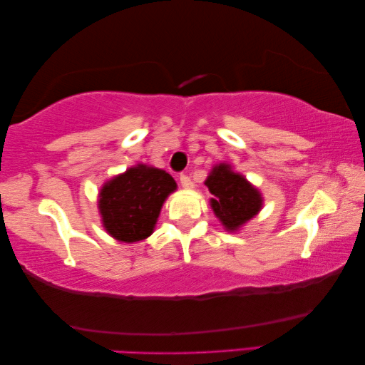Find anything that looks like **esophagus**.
Returning <instances> with one entry per match:
<instances>
[{
	"label": "esophagus",
	"mask_w": 365,
	"mask_h": 365,
	"mask_svg": "<svg viewBox=\"0 0 365 365\" xmlns=\"http://www.w3.org/2000/svg\"><path fill=\"white\" fill-rule=\"evenodd\" d=\"M180 183H182V187L185 190H191L192 188V182H191V178L187 174H180Z\"/></svg>",
	"instance_id": "obj_1"
}]
</instances>
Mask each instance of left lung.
<instances>
[{
  "instance_id": "obj_1",
  "label": "left lung",
  "mask_w": 365,
  "mask_h": 365,
  "mask_svg": "<svg viewBox=\"0 0 365 365\" xmlns=\"http://www.w3.org/2000/svg\"><path fill=\"white\" fill-rule=\"evenodd\" d=\"M205 185L212 192L210 205L224 229L235 232L260 212L263 197L246 178L221 163L208 174Z\"/></svg>"
}]
</instances>
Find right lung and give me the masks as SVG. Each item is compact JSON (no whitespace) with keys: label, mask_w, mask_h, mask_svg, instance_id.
Segmentation results:
<instances>
[{"label":"right lung","mask_w":365,"mask_h":365,"mask_svg":"<svg viewBox=\"0 0 365 365\" xmlns=\"http://www.w3.org/2000/svg\"><path fill=\"white\" fill-rule=\"evenodd\" d=\"M177 183L166 170L136 165L108 180L98 195L105 230L123 243L145 240L155 229L166 197Z\"/></svg>","instance_id":"obj_1"}]
</instances>
